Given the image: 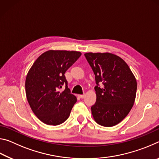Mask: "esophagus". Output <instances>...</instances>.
Instances as JSON below:
<instances>
[{"label": "esophagus", "mask_w": 159, "mask_h": 159, "mask_svg": "<svg viewBox=\"0 0 159 159\" xmlns=\"http://www.w3.org/2000/svg\"><path fill=\"white\" fill-rule=\"evenodd\" d=\"M85 94H83V95H79V98H81V99L84 98H85Z\"/></svg>", "instance_id": "esophagus-1"}]
</instances>
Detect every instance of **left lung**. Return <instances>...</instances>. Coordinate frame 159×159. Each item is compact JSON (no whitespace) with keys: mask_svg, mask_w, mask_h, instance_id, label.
Instances as JSON below:
<instances>
[{"mask_svg":"<svg viewBox=\"0 0 159 159\" xmlns=\"http://www.w3.org/2000/svg\"><path fill=\"white\" fill-rule=\"evenodd\" d=\"M84 55L95 76L97 99L91 107L94 119L104 127L116 125L133 106L135 77L125 61L114 54L88 52Z\"/></svg>","mask_w":159,"mask_h":159,"instance_id":"left-lung-1","label":"left lung"}]
</instances>
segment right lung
I'll list each match as a JSON object with an SVG mask.
<instances>
[{"label":"right lung","instance_id":"add662e5","mask_svg":"<svg viewBox=\"0 0 159 159\" xmlns=\"http://www.w3.org/2000/svg\"><path fill=\"white\" fill-rule=\"evenodd\" d=\"M81 55L77 51L48 50L35 61L26 78L28 102L34 114L47 125H57L69 118L77 99L64 74ZM63 86L66 89L61 92Z\"/></svg>","mask_w":159,"mask_h":159}]
</instances>
